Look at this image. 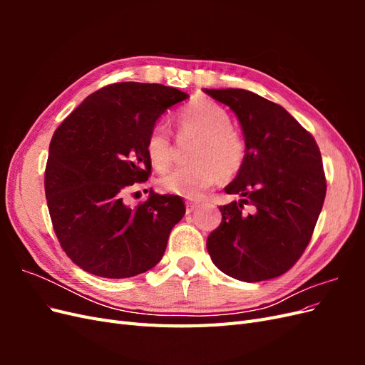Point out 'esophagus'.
<instances>
[{
	"label": "esophagus",
	"instance_id": "obj_1",
	"mask_svg": "<svg viewBox=\"0 0 365 365\" xmlns=\"http://www.w3.org/2000/svg\"><path fill=\"white\" fill-rule=\"evenodd\" d=\"M197 205H200V202H196V201H185V212H187V213H192Z\"/></svg>",
	"mask_w": 365,
	"mask_h": 365
}]
</instances>
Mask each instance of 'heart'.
I'll use <instances>...</instances> for the list:
<instances>
[{
    "label": "heart",
    "mask_w": 365,
    "mask_h": 365,
    "mask_svg": "<svg viewBox=\"0 0 365 365\" xmlns=\"http://www.w3.org/2000/svg\"><path fill=\"white\" fill-rule=\"evenodd\" d=\"M231 118L222 106L201 98L187 106L178 115L181 135L197 137L190 152L189 165L175 169L160 180L164 192L189 200L200 197L219 176H235L245 163L247 145L239 132L231 128ZM146 152L153 168L168 170L173 158V146L168 128L157 123L149 132Z\"/></svg>",
    "instance_id": "b5f03b06"
}]
</instances>
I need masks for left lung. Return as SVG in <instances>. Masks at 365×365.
I'll use <instances>...</instances> for the list:
<instances>
[{
    "instance_id": "obj_1",
    "label": "left lung",
    "mask_w": 365,
    "mask_h": 365,
    "mask_svg": "<svg viewBox=\"0 0 365 365\" xmlns=\"http://www.w3.org/2000/svg\"><path fill=\"white\" fill-rule=\"evenodd\" d=\"M230 106L244 130L247 158L225 192L242 200L220 205V225L207 251L230 277L263 282L302 257L326 197V176L315 138L277 103L239 88L204 90ZM252 212H243V204Z\"/></svg>"
}]
</instances>
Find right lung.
<instances>
[{
  "label": "right lung",
  "instance_id": "obj_1",
  "mask_svg": "<svg viewBox=\"0 0 365 365\" xmlns=\"http://www.w3.org/2000/svg\"><path fill=\"white\" fill-rule=\"evenodd\" d=\"M187 97L160 83H113L88 96L54 130L43 181L47 205L62 250L83 271L126 279L161 260L185 213L182 200L150 192L134 208L123 200L150 175V129Z\"/></svg>",
  "mask_w": 365,
  "mask_h": 365
}]
</instances>
